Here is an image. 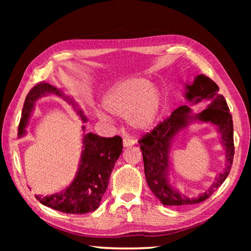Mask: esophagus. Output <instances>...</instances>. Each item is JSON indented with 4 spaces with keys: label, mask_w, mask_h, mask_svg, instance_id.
<instances>
[{
    "label": "esophagus",
    "mask_w": 251,
    "mask_h": 251,
    "mask_svg": "<svg viewBox=\"0 0 251 251\" xmlns=\"http://www.w3.org/2000/svg\"><path fill=\"white\" fill-rule=\"evenodd\" d=\"M135 144V140L130 138V137H124V147L125 148H128V147H132Z\"/></svg>",
    "instance_id": "1"
}]
</instances>
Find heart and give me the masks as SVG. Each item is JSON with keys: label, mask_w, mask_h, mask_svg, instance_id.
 Returning a JSON list of instances; mask_svg holds the SVG:
<instances>
[{"label": "heart", "mask_w": 251, "mask_h": 251, "mask_svg": "<svg viewBox=\"0 0 251 251\" xmlns=\"http://www.w3.org/2000/svg\"><path fill=\"white\" fill-rule=\"evenodd\" d=\"M103 107L112 115L127 118L130 126L138 131H147L154 126L162 107L160 91L144 77H132L118 82L103 100ZM100 120L110 117L98 111Z\"/></svg>", "instance_id": "obj_1"}]
</instances>
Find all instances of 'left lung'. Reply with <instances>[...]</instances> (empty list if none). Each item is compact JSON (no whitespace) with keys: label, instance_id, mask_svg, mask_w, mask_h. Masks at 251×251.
Here are the masks:
<instances>
[{"label":"left lung","instance_id":"obj_1","mask_svg":"<svg viewBox=\"0 0 251 251\" xmlns=\"http://www.w3.org/2000/svg\"><path fill=\"white\" fill-rule=\"evenodd\" d=\"M184 97L193 104L203 101L208 104L198 114L193 113L187 105H181L139 140L148 185L163 205L172 206L192 205L209 198L228 176L234 154L232 117L217 83L203 74L197 75L192 83H185ZM194 122H208L217 126L226 151V164L207 191L197 197H186L170 183L169 154L174 138Z\"/></svg>","mask_w":251,"mask_h":251}]
</instances>
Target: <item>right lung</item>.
<instances>
[{"instance_id":"1","label":"right lung","mask_w":251,"mask_h":251,"mask_svg":"<svg viewBox=\"0 0 251 251\" xmlns=\"http://www.w3.org/2000/svg\"><path fill=\"white\" fill-rule=\"evenodd\" d=\"M49 94L62 97L72 105L82 123H87L88 119L72 98L66 96L63 91L56 87L47 82H40L29 91L25 100L19 126V137L26 134L25 128L34 111L36 100ZM81 127L82 131H85V126ZM123 139L119 136L104 138L93 133H83L78 169L71 184L60 193L50 196H35V198L45 206L66 214L83 215L96 210L107 191L111 173L123 153Z\"/></svg>"}]
</instances>
